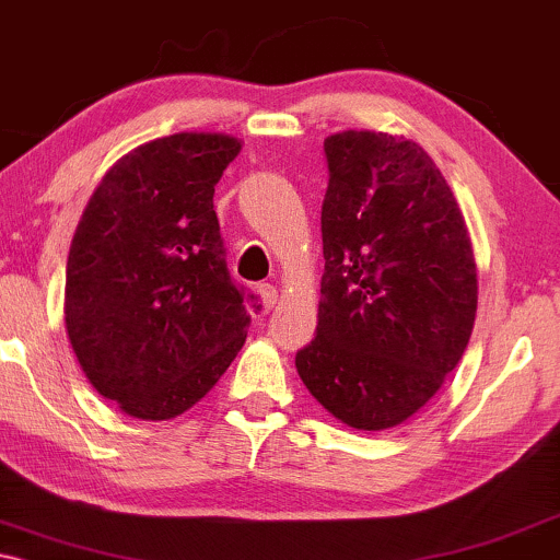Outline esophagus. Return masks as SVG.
Returning <instances> with one entry per match:
<instances>
[{"label":"esophagus","instance_id":"obj_1","mask_svg":"<svg viewBox=\"0 0 560 560\" xmlns=\"http://www.w3.org/2000/svg\"><path fill=\"white\" fill-rule=\"evenodd\" d=\"M259 298H262V311L270 313L278 303V290H275V285H259Z\"/></svg>","mask_w":560,"mask_h":560}]
</instances>
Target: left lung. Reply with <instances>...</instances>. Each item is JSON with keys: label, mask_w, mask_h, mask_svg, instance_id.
I'll list each match as a JSON object with an SVG mask.
<instances>
[{"label": "left lung", "mask_w": 560, "mask_h": 560, "mask_svg": "<svg viewBox=\"0 0 560 560\" xmlns=\"http://www.w3.org/2000/svg\"><path fill=\"white\" fill-rule=\"evenodd\" d=\"M324 152L318 326L295 366L334 418L385 431L423 408L464 357L477 267L456 198L420 144L349 129Z\"/></svg>", "instance_id": "1"}]
</instances>
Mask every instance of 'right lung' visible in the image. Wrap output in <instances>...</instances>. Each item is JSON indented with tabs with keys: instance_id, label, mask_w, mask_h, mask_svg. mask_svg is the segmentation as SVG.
Wrapping results in <instances>:
<instances>
[{
	"instance_id": "add662e5",
	"label": "right lung",
	"mask_w": 560,
	"mask_h": 560,
	"mask_svg": "<svg viewBox=\"0 0 560 560\" xmlns=\"http://www.w3.org/2000/svg\"><path fill=\"white\" fill-rule=\"evenodd\" d=\"M229 135L160 137L119 160L83 211L66 270V328L81 370L127 416H180L247 339L257 298L236 285L213 186Z\"/></svg>"
}]
</instances>
